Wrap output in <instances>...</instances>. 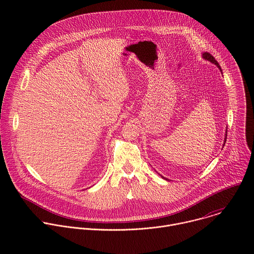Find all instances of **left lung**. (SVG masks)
<instances>
[{"label":"left lung","instance_id":"8db88e82","mask_svg":"<svg viewBox=\"0 0 254 254\" xmlns=\"http://www.w3.org/2000/svg\"><path fill=\"white\" fill-rule=\"evenodd\" d=\"M203 58H204V59H206V60H208V61H210V62H212V63H214L215 65L218 66V68L220 69V71H222V70H221V67H220V65H219V63L215 60V58H214L210 53H208V52L203 53ZM226 138H227V130H226V133H225V140H224V144H225V142H226ZM224 144H223V146H224ZM162 178H164V177H162ZM166 180H168V179H166Z\"/></svg>","mask_w":254,"mask_h":254}]
</instances>
